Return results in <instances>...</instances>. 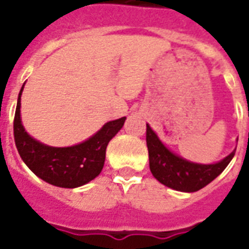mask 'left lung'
I'll use <instances>...</instances> for the list:
<instances>
[{"instance_id": "left-lung-1", "label": "left lung", "mask_w": 249, "mask_h": 249, "mask_svg": "<svg viewBox=\"0 0 249 249\" xmlns=\"http://www.w3.org/2000/svg\"><path fill=\"white\" fill-rule=\"evenodd\" d=\"M146 142L152 176L170 189L185 193H194L211 183L224 172L235 155L234 150L220 163L209 165L190 163L170 152L148 125H146Z\"/></svg>"}]
</instances>
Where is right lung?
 <instances>
[{
    "mask_svg": "<svg viewBox=\"0 0 249 249\" xmlns=\"http://www.w3.org/2000/svg\"><path fill=\"white\" fill-rule=\"evenodd\" d=\"M21 91L23 88L18 97L14 117V140L19 155L29 169L50 185L64 189H75L97 177L105 165L107 144L123 128L126 117L109 121L83 143L72 147H50L31 138L23 128L20 121Z\"/></svg>",
    "mask_w": 249,
    "mask_h": 249,
    "instance_id": "add662e5",
    "label": "right lung"
}]
</instances>
